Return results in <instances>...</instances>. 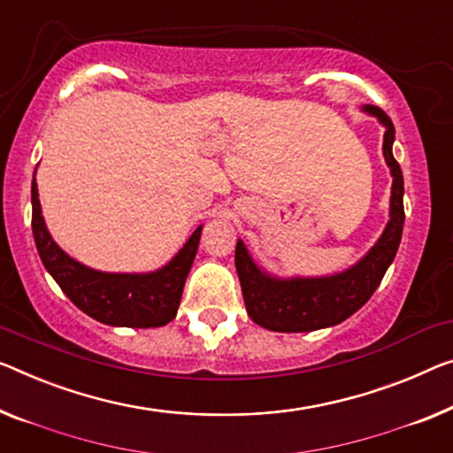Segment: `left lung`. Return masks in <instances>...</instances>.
<instances>
[{
  "instance_id": "1",
  "label": "left lung",
  "mask_w": 453,
  "mask_h": 453,
  "mask_svg": "<svg viewBox=\"0 0 453 453\" xmlns=\"http://www.w3.org/2000/svg\"><path fill=\"white\" fill-rule=\"evenodd\" d=\"M362 110L384 126L382 154L393 177L388 224L376 244L356 265L329 276H273L256 265L244 242L238 240L235 270L240 276L246 311L250 319L270 332H315L346 321L349 315L366 305L380 285L384 273L393 265L404 224L403 173L393 157L395 126L380 107L362 105Z\"/></svg>"
}]
</instances>
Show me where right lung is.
Returning a JSON list of instances; mask_svg holds the SVG:
<instances>
[{"label": "right lung", "instance_id": "obj_1", "mask_svg": "<svg viewBox=\"0 0 453 453\" xmlns=\"http://www.w3.org/2000/svg\"><path fill=\"white\" fill-rule=\"evenodd\" d=\"M36 174V171H34ZM199 226L173 260L152 273H101L81 265L52 240L32 179V234L40 260L81 311L113 327H162L179 311L201 238Z\"/></svg>", "mask_w": 453, "mask_h": 453}]
</instances>
